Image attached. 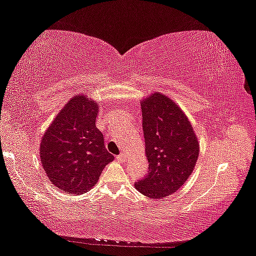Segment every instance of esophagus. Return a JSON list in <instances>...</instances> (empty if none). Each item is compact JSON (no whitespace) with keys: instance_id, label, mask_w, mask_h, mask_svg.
<instances>
[{"instance_id":"34e87169","label":"esophagus","mask_w":256,"mask_h":256,"mask_svg":"<svg viewBox=\"0 0 256 256\" xmlns=\"http://www.w3.org/2000/svg\"><path fill=\"white\" fill-rule=\"evenodd\" d=\"M118 159L120 160V162H124L125 160H126V154H125V152H122V154H120L118 156Z\"/></svg>"}]
</instances>
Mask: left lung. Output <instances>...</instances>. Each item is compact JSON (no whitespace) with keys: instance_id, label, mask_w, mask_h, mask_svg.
Here are the masks:
<instances>
[{"instance_id":"1","label":"left lung","mask_w":256,"mask_h":256,"mask_svg":"<svg viewBox=\"0 0 256 256\" xmlns=\"http://www.w3.org/2000/svg\"><path fill=\"white\" fill-rule=\"evenodd\" d=\"M149 172L136 188L151 198L172 196L196 167L198 144L188 118L176 102L159 92L141 102Z\"/></svg>"}]
</instances>
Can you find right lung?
<instances>
[{"instance_id":"right-lung-1","label":"right lung","mask_w":256,"mask_h":256,"mask_svg":"<svg viewBox=\"0 0 256 256\" xmlns=\"http://www.w3.org/2000/svg\"><path fill=\"white\" fill-rule=\"evenodd\" d=\"M98 106L76 96L58 112L40 142V162L50 180L63 192L82 194L96 185L114 156L96 128Z\"/></svg>"}]
</instances>
